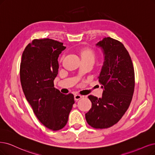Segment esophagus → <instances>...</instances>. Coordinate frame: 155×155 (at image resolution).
Here are the masks:
<instances>
[{
  "label": "esophagus",
  "mask_w": 155,
  "mask_h": 155,
  "mask_svg": "<svg viewBox=\"0 0 155 155\" xmlns=\"http://www.w3.org/2000/svg\"><path fill=\"white\" fill-rule=\"evenodd\" d=\"M82 98V96L80 95V94H75L74 96V99L75 101H77V100H78L79 99H81Z\"/></svg>",
  "instance_id": "34e87169"
}]
</instances>
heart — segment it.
Returning <instances> with one entry per match:
<instances>
[{
    "instance_id": "1",
    "label": "heart",
    "mask_w": 155,
    "mask_h": 155,
    "mask_svg": "<svg viewBox=\"0 0 155 155\" xmlns=\"http://www.w3.org/2000/svg\"><path fill=\"white\" fill-rule=\"evenodd\" d=\"M81 56H82V59H89L94 61V54L92 50H89V49H84L81 52Z\"/></svg>"
}]
</instances>
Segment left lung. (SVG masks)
Wrapping results in <instances>:
<instances>
[{
  "label": "left lung",
  "mask_w": 155,
  "mask_h": 155,
  "mask_svg": "<svg viewBox=\"0 0 155 155\" xmlns=\"http://www.w3.org/2000/svg\"><path fill=\"white\" fill-rule=\"evenodd\" d=\"M104 61L98 76L101 98L89 95L92 107L85 114L87 123L94 128H107L116 124L127 110L135 87V73L131 57L117 40L104 38L96 44Z\"/></svg>",
  "instance_id": "left-lung-1"
}]
</instances>
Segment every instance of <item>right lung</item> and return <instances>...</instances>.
<instances>
[{
  "instance_id": "add662e5",
  "label": "right lung",
  "mask_w": 155,
  "mask_h": 155,
  "mask_svg": "<svg viewBox=\"0 0 155 155\" xmlns=\"http://www.w3.org/2000/svg\"><path fill=\"white\" fill-rule=\"evenodd\" d=\"M51 39H34L25 48L20 64V82L25 98L45 127L59 130L66 124L74 103L72 94L54 87L58 74V57L66 49Z\"/></svg>"
}]
</instances>
